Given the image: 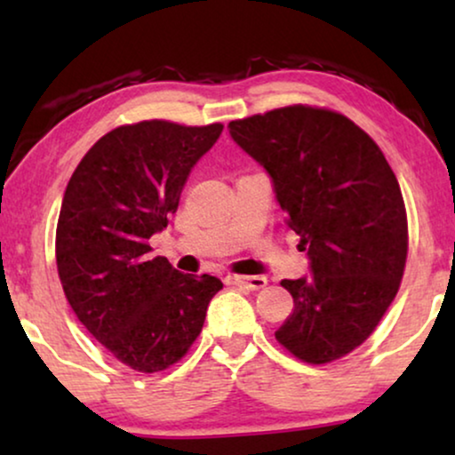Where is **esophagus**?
<instances>
[{
  "label": "esophagus",
  "mask_w": 455,
  "mask_h": 455,
  "mask_svg": "<svg viewBox=\"0 0 455 455\" xmlns=\"http://www.w3.org/2000/svg\"><path fill=\"white\" fill-rule=\"evenodd\" d=\"M228 283L229 285H235V288H244V290H260L267 285V279L260 277V275H254V277H244V275H229L228 277Z\"/></svg>",
  "instance_id": "esophagus-1"
}]
</instances>
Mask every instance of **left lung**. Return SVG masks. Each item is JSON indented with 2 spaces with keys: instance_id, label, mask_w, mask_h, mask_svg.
<instances>
[{
  "instance_id": "left-lung-1",
  "label": "left lung",
  "mask_w": 455,
  "mask_h": 455,
  "mask_svg": "<svg viewBox=\"0 0 455 455\" xmlns=\"http://www.w3.org/2000/svg\"><path fill=\"white\" fill-rule=\"evenodd\" d=\"M229 136L269 173L310 275L283 279L294 310L275 331L304 363L350 354L400 288L406 207L395 173L364 130L329 109L291 105L229 122Z\"/></svg>"
}]
</instances>
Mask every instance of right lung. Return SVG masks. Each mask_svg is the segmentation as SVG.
<instances>
[{"label":"right lung","instance_id":"right-lung-1","mask_svg":"<svg viewBox=\"0 0 455 455\" xmlns=\"http://www.w3.org/2000/svg\"><path fill=\"white\" fill-rule=\"evenodd\" d=\"M221 130L161 120L120 126L92 145L66 186L55 234L61 288L92 338L134 371L178 363L223 288L207 273H180L148 246Z\"/></svg>","mask_w":455,"mask_h":455}]
</instances>
